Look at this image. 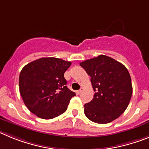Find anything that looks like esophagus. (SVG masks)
<instances>
[{
    "instance_id": "1",
    "label": "esophagus",
    "mask_w": 149,
    "mask_h": 149,
    "mask_svg": "<svg viewBox=\"0 0 149 149\" xmlns=\"http://www.w3.org/2000/svg\"><path fill=\"white\" fill-rule=\"evenodd\" d=\"M83 90H84V88L83 87H81V89H79L78 91H77V94H80V93H81L83 92Z\"/></svg>"
}]
</instances>
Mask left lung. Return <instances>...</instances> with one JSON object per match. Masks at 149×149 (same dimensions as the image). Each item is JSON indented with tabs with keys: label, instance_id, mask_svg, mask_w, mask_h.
Wrapping results in <instances>:
<instances>
[{
	"label": "left lung",
	"instance_id": "1",
	"mask_svg": "<svg viewBox=\"0 0 149 149\" xmlns=\"http://www.w3.org/2000/svg\"><path fill=\"white\" fill-rule=\"evenodd\" d=\"M91 77L94 98L84 105V113L98 124L113 122L127 107L132 95L131 79L126 67L105 55L80 63Z\"/></svg>",
	"mask_w": 149,
	"mask_h": 149
}]
</instances>
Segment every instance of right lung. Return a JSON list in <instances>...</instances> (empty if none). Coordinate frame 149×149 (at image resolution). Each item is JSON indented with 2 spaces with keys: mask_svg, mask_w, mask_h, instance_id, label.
Segmentation results:
<instances>
[{
  "mask_svg": "<svg viewBox=\"0 0 149 149\" xmlns=\"http://www.w3.org/2000/svg\"><path fill=\"white\" fill-rule=\"evenodd\" d=\"M72 63L43 57L28 63L19 75L21 96L31 113L44 119H54L67 110L75 93L66 86L64 73Z\"/></svg>",
  "mask_w": 149,
  "mask_h": 149,
  "instance_id": "1",
  "label": "right lung"
}]
</instances>
